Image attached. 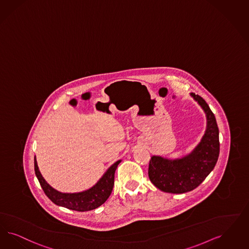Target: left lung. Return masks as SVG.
I'll list each match as a JSON object with an SVG mask.
<instances>
[{
	"label": "left lung",
	"mask_w": 249,
	"mask_h": 249,
	"mask_svg": "<svg viewBox=\"0 0 249 249\" xmlns=\"http://www.w3.org/2000/svg\"><path fill=\"white\" fill-rule=\"evenodd\" d=\"M190 95L205 112V133L193 151L181 158L172 160L158 155L152 156L149 178L163 192L182 194L196 189L213 170L219 157V129L214 114L202 97L194 93Z\"/></svg>",
	"instance_id": "obj_1"
}]
</instances>
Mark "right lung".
Listing matches in <instances>:
<instances>
[{"mask_svg": "<svg viewBox=\"0 0 249 249\" xmlns=\"http://www.w3.org/2000/svg\"><path fill=\"white\" fill-rule=\"evenodd\" d=\"M120 162L121 160H119L113 163L92 188L76 193H62L50 186L47 181L44 179L38 169L36 156L34 161L35 172L45 194L53 203L72 211L88 212L102 205L110 196L114 186L115 171Z\"/></svg>", "mask_w": 249, "mask_h": 249, "instance_id": "right-lung-1", "label": "right lung"}]
</instances>
